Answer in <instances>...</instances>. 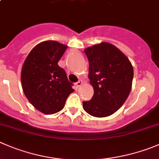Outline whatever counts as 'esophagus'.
I'll return each mask as SVG.
<instances>
[{"label":"esophagus","mask_w":159,"mask_h":159,"mask_svg":"<svg viewBox=\"0 0 159 159\" xmlns=\"http://www.w3.org/2000/svg\"><path fill=\"white\" fill-rule=\"evenodd\" d=\"M82 84H83V81L82 80H79L78 82L75 83V87H81V86H82Z\"/></svg>","instance_id":"1"}]
</instances>
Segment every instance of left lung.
<instances>
[{
    "label": "left lung",
    "instance_id": "left-lung-1",
    "mask_svg": "<svg viewBox=\"0 0 159 159\" xmlns=\"http://www.w3.org/2000/svg\"><path fill=\"white\" fill-rule=\"evenodd\" d=\"M84 52L88 58V77L94 93L91 100L83 102L84 109L94 117L111 116L122 107L130 93L132 64L119 48L108 42L89 47Z\"/></svg>",
    "mask_w": 159,
    "mask_h": 159
}]
</instances>
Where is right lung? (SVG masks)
Here are the masks:
<instances>
[{"label":"right lung","instance_id":"obj_1","mask_svg":"<svg viewBox=\"0 0 159 159\" xmlns=\"http://www.w3.org/2000/svg\"><path fill=\"white\" fill-rule=\"evenodd\" d=\"M67 48L54 40L41 42L31 50L22 66L24 93L33 107L44 114L61 111L74 91L66 71L58 65Z\"/></svg>","mask_w":159,"mask_h":159}]
</instances>
